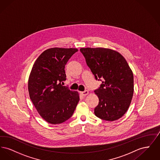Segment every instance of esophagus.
Here are the masks:
<instances>
[{"label":"esophagus","instance_id":"obj_1","mask_svg":"<svg viewBox=\"0 0 160 160\" xmlns=\"http://www.w3.org/2000/svg\"><path fill=\"white\" fill-rule=\"evenodd\" d=\"M88 93H89V92L88 91H84L83 92H81V94H82L83 96H86V95H87Z\"/></svg>","mask_w":160,"mask_h":160}]
</instances>
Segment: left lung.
Segmentation results:
<instances>
[{
    "label": "left lung",
    "mask_w": 160,
    "mask_h": 160,
    "mask_svg": "<svg viewBox=\"0 0 160 160\" xmlns=\"http://www.w3.org/2000/svg\"><path fill=\"white\" fill-rule=\"evenodd\" d=\"M87 65L102 84L94 92L99 98L94 113L108 121L126 113L134 92L133 74L125 59L118 52L104 48H82Z\"/></svg>",
    "instance_id": "obj_1"
}]
</instances>
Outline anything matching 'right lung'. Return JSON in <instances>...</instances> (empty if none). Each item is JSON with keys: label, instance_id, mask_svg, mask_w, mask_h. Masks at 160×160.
<instances>
[{"label": "right lung", "instance_id": "obj_1", "mask_svg": "<svg viewBox=\"0 0 160 160\" xmlns=\"http://www.w3.org/2000/svg\"><path fill=\"white\" fill-rule=\"evenodd\" d=\"M77 48H52L35 62L28 81L32 102L47 122L59 124L67 121L79 101V95L63 86L66 80L65 67Z\"/></svg>", "mask_w": 160, "mask_h": 160}]
</instances>
